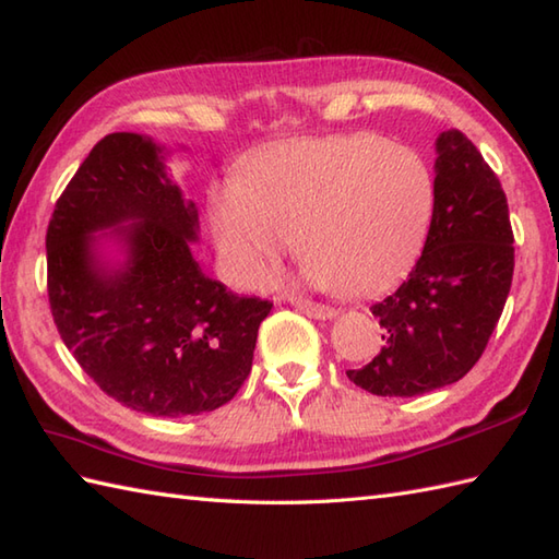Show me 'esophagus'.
<instances>
[{"mask_svg": "<svg viewBox=\"0 0 559 559\" xmlns=\"http://www.w3.org/2000/svg\"><path fill=\"white\" fill-rule=\"evenodd\" d=\"M292 306L296 308V311H301L304 316L316 318V320H332L334 316H337V311H334V308L320 306V304L306 301V299H292Z\"/></svg>", "mask_w": 559, "mask_h": 559, "instance_id": "1", "label": "esophagus"}]
</instances>
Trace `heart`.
I'll use <instances>...</instances> for the list:
<instances>
[{"instance_id":"obj_1","label":"heart","mask_w":559,"mask_h":559,"mask_svg":"<svg viewBox=\"0 0 559 559\" xmlns=\"http://www.w3.org/2000/svg\"><path fill=\"white\" fill-rule=\"evenodd\" d=\"M428 165L373 133L294 141L265 153L241 189L210 201V229L227 275L253 287L294 241L318 287L376 296L414 263L432 217Z\"/></svg>"}]
</instances>
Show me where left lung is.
<instances>
[{"instance_id": "8db88e82", "label": "left lung", "mask_w": 559, "mask_h": 559, "mask_svg": "<svg viewBox=\"0 0 559 559\" xmlns=\"http://www.w3.org/2000/svg\"><path fill=\"white\" fill-rule=\"evenodd\" d=\"M436 201L424 253L402 287L370 306L388 342L346 370L378 396L448 388L476 366L514 275V237L500 179L462 131L436 139Z\"/></svg>"}]
</instances>
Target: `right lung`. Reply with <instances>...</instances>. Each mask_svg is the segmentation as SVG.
Listing matches in <instances>:
<instances>
[{
  "label": "right lung",
  "mask_w": 559,
  "mask_h": 559,
  "mask_svg": "<svg viewBox=\"0 0 559 559\" xmlns=\"http://www.w3.org/2000/svg\"><path fill=\"white\" fill-rule=\"evenodd\" d=\"M167 155L129 131L93 147L49 219L47 294L61 340L103 392L179 418L239 392L272 304L198 265V207L167 175Z\"/></svg>",
  "instance_id": "1"
}]
</instances>
